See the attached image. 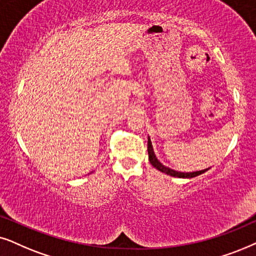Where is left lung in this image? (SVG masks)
Listing matches in <instances>:
<instances>
[{
  "mask_svg": "<svg viewBox=\"0 0 256 256\" xmlns=\"http://www.w3.org/2000/svg\"><path fill=\"white\" fill-rule=\"evenodd\" d=\"M148 160H150V162H151V165L154 166V168L156 170H159L160 172L166 173V174H168V176H178V178H193V176H200V174H202V173H205L207 171V168H206V170H202V171H196V172H192V173H182V172H178V171H174V170L166 168V166H164L162 164L159 162V160L156 158L150 138L148 140Z\"/></svg>",
  "mask_w": 256,
  "mask_h": 256,
  "instance_id": "left-lung-1",
  "label": "left lung"
}]
</instances>
